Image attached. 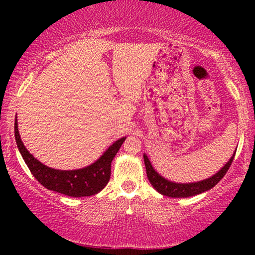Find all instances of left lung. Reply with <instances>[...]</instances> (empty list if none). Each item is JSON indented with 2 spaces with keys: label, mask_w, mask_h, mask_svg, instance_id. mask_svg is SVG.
<instances>
[{
  "label": "left lung",
  "mask_w": 255,
  "mask_h": 255,
  "mask_svg": "<svg viewBox=\"0 0 255 255\" xmlns=\"http://www.w3.org/2000/svg\"><path fill=\"white\" fill-rule=\"evenodd\" d=\"M236 151L233 153L231 158L217 173L214 175L208 177V179L197 181V182H190V183H179L174 182V181H169L165 179V177L160 175L156 170L153 168L151 161H149L148 156L144 153V162L146 167V174H147L148 181L151 182L153 188L160 193L163 196L174 197V198H182V197H190L195 196V195L202 194L204 191L210 190L211 188H214L219 181L223 179V176L225 175L228 169L231 166V163L235 159Z\"/></svg>",
  "instance_id": "8db88e82"
}]
</instances>
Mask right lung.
I'll return each instance as SVG.
<instances>
[{"label":"right lung","mask_w":255,"mask_h":255,"mask_svg":"<svg viewBox=\"0 0 255 255\" xmlns=\"http://www.w3.org/2000/svg\"><path fill=\"white\" fill-rule=\"evenodd\" d=\"M15 138L19 153L38 182L48 190L71 197L92 196L100 193L107 186L110 180L111 162L127 139V137H123L115 141L92 165L80 169L61 170L44 165L27 151L20 139L17 117L15 120Z\"/></svg>","instance_id":"1"}]
</instances>
